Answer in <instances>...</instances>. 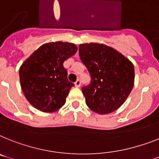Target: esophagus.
Instances as JSON below:
<instances>
[{"instance_id":"obj_1","label":"esophagus","mask_w":159,"mask_h":159,"mask_svg":"<svg viewBox=\"0 0 159 159\" xmlns=\"http://www.w3.org/2000/svg\"><path fill=\"white\" fill-rule=\"evenodd\" d=\"M80 84H81L80 80H77L76 82L75 83V87H77V88L80 87Z\"/></svg>"}]
</instances>
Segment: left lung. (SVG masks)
<instances>
[{
	"instance_id": "8db88e82",
	"label": "left lung",
	"mask_w": 159,
	"mask_h": 159,
	"mask_svg": "<svg viewBox=\"0 0 159 159\" xmlns=\"http://www.w3.org/2000/svg\"><path fill=\"white\" fill-rule=\"evenodd\" d=\"M79 52L92 79L90 84L82 88L89 108L100 115L118 110L134 85L133 64L115 48L103 44H81Z\"/></svg>"
}]
</instances>
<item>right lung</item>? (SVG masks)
I'll list each match as a JSON object with an SVG mask.
<instances>
[{
    "mask_svg": "<svg viewBox=\"0 0 159 159\" xmlns=\"http://www.w3.org/2000/svg\"><path fill=\"white\" fill-rule=\"evenodd\" d=\"M68 42H50L36 49L19 69L23 93L31 106L43 112H54L65 104L74 84L68 80L63 62L77 52Z\"/></svg>",
    "mask_w": 159,
    "mask_h": 159,
    "instance_id": "1",
    "label": "right lung"
}]
</instances>
